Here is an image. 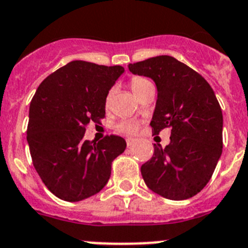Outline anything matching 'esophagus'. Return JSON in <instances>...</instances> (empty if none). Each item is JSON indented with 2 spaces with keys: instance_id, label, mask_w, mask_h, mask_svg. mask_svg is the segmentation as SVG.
Masks as SVG:
<instances>
[{
  "instance_id": "esophagus-1",
  "label": "esophagus",
  "mask_w": 248,
  "mask_h": 248,
  "mask_svg": "<svg viewBox=\"0 0 248 248\" xmlns=\"http://www.w3.org/2000/svg\"><path fill=\"white\" fill-rule=\"evenodd\" d=\"M134 142H135V139H133V138H128V139H126V145H128V147H130Z\"/></svg>"
}]
</instances>
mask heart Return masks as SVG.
I'll return each instance as SVG.
<instances>
[{
	"mask_svg": "<svg viewBox=\"0 0 248 248\" xmlns=\"http://www.w3.org/2000/svg\"><path fill=\"white\" fill-rule=\"evenodd\" d=\"M149 85H152V83L150 82L149 79L145 78V77H134V78L131 79V90H133V92L135 93V94ZM110 97H112V91L108 93V96H107L106 98L107 107L109 106ZM117 129L119 131H122V133L130 134L131 135V134H135L136 131H138V129H139V124H138L136 122H133V120H123V122H120L119 124H118Z\"/></svg>",
	"mask_w": 248,
	"mask_h": 248,
	"instance_id": "heart-1",
	"label": "heart"
}]
</instances>
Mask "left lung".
<instances>
[{
    "mask_svg": "<svg viewBox=\"0 0 248 248\" xmlns=\"http://www.w3.org/2000/svg\"><path fill=\"white\" fill-rule=\"evenodd\" d=\"M128 67L157 88L152 133L171 128V142L165 149L155 145L152 158L141 166L142 178L163 198H192L210 181L222 152V113L214 91L198 72L169 55Z\"/></svg>",
    "mask_w": 248,
    "mask_h": 248,
    "instance_id": "left-lung-1",
    "label": "left lung"
}]
</instances>
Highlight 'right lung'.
Returning <instances> with one entry per match:
<instances>
[{"label": "right lung", "mask_w": 248, "mask_h": 248, "mask_svg": "<svg viewBox=\"0 0 248 248\" xmlns=\"http://www.w3.org/2000/svg\"><path fill=\"white\" fill-rule=\"evenodd\" d=\"M124 67L75 60L47 76L29 107L27 130L31 156L47 189L66 202L97 194L108 183L112 162L125 140L85 139L91 122L106 114V98Z\"/></svg>", "instance_id": "1"}]
</instances>
